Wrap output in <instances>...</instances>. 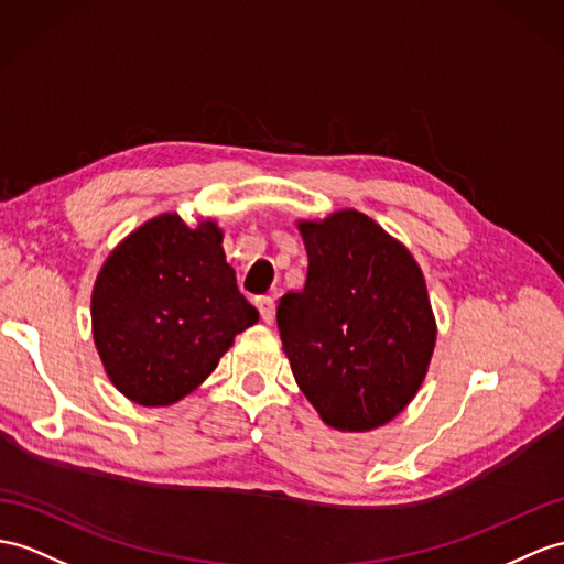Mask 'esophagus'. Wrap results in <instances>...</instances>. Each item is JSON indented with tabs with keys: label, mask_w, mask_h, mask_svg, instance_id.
<instances>
[{
	"label": "esophagus",
	"mask_w": 564,
	"mask_h": 564,
	"mask_svg": "<svg viewBox=\"0 0 564 564\" xmlns=\"http://www.w3.org/2000/svg\"><path fill=\"white\" fill-rule=\"evenodd\" d=\"M256 306L260 311V318H263V323H272L274 321V299L270 296H258L256 299Z\"/></svg>",
	"instance_id": "34e87169"
}]
</instances>
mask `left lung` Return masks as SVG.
Wrapping results in <instances>:
<instances>
[{
	"label": "left lung",
	"instance_id": "obj_1",
	"mask_svg": "<svg viewBox=\"0 0 564 564\" xmlns=\"http://www.w3.org/2000/svg\"><path fill=\"white\" fill-rule=\"evenodd\" d=\"M308 274L280 299L278 327L296 386L337 431L386 425L429 373L435 318L406 246L359 210L301 219Z\"/></svg>",
	"mask_w": 564,
	"mask_h": 564
}]
</instances>
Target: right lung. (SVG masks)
<instances>
[{
    "mask_svg": "<svg viewBox=\"0 0 564 564\" xmlns=\"http://www.w3.org/2000/svg\"><path fill=\"white\" fill-rule=\"evenodd\" d=\"M90 318L112 386L141 406H170L213 373L258 311L239 292L217 223L188 227L164 213L107 256Z\"/></svg>",
    "mask_w": 564,
    "mask_h": 564,
    "instance_id": "1",
    "label": "right lung"
}]
</instances>
